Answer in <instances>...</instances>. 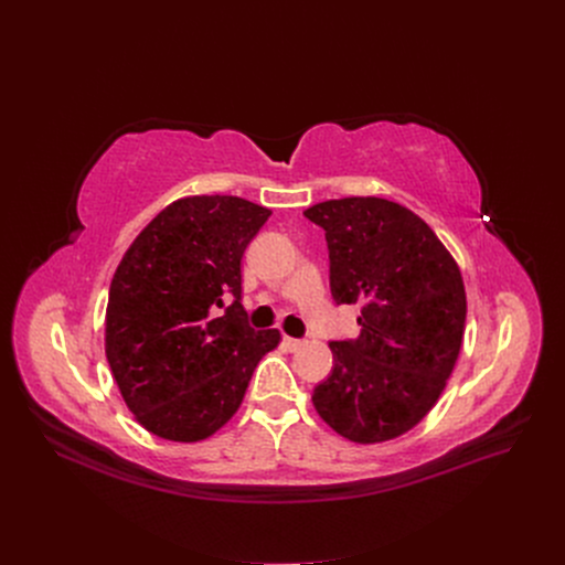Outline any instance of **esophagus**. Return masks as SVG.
I'll use <instances>...</instances> for the list:
<instances>
[{"label": "esophagus", "mask_w": 565, "mask_h": 565, "mask_svg": "<svg viewBox=\"0 0 565 565\" xmlns=\"http://www.w3.org/2000/svg\"><path fill=\"white\" fill-rule=\"evenodd\" d=\"M284 343H286V348H288V350H298V348H302V345H305V341H302V339H292V337H284Z\"/></svg>", "instance_id": "1"}]
</instances>
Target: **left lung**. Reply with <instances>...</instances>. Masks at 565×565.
Masks as SVG:
<instances>
[{
	"mask_svg": "<svg viewBox=\"0 0 565 565\" xmlns=\"http://www.w3.org/2000/svg\"><path fill=\"white\" fill-rule=\"evenodd\" d=\"M337 305H362L358 339L332 341L316 384L320 417L350 441L375 444L417 426L447 387L462 345L467 298L454 256L405 205L377 196L316 203Z\"/></svg>",
	"mask_w": 565,
	"mask_h": 565,
	"instance_id": "obj_1",
	"label": "left lung"
}]
</instances>
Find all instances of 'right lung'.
Segmentation results:
<instances>
[{
  "mask_svg": "<svg viewBox=\"0 0 565 565\" xmlns=\"http://www.w3.org/2000/svg\"><path fill=\"white\" fill-rule=\"evenodd\" d=\"M270 215L241 196L178 199L118 263L105 354L148 433L211 437L241 407L263 354L277 348L279 330H254L241 302L243 254Z\"/></svg>",
  "mask_w": 565,
  "mask_h": 565,
  "instance_id": "add662e5",
  "label": "right lung"
}]
</instances>
